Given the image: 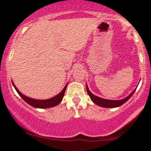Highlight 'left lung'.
Segmentation results:
<instances>
[{
    "instance_id": "left-lung-1",
    "label": "left lung",
    "mask_w": 151,
    "mask_h": 151,
    "mask_svg": "<svg viewBox=\"0 0 151 151\" xmlns=\"http://www.w3.org/2000/svg\"><path fill=\"white\" fill-rule=\"evenodd\" d=\"M136 90H133V91L132 92V93H130V94L127 97H126V98L124 99L117 100V101H116V100L104 99L99 98V97H98V96H94V95H93V93H91V92L89 90L88 87H87V93H88L89 96L90 97V99H91L92 101H93L95 104H97V105L100 106V107H107V108H113V107H119V106L122 105L123 104H124V103H125L127 100H129V99H130V97L133 96V93H134L135 91H136Z\"/></svg>"
}]
</instances>
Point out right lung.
I'll return each instance as SVG.
<instances>
[{"instance_id":"obj_1","label":"right lung","mask_w":151,"mask_h":151,"mask_svg":"<svg viewBox=\"0 0 151 151\" xmlns=\"http://www.w3.org/2000/svg\"><path fill=\"white\" fill-rule=\"evenodd\" d=\"M12 84H13L14 87L16 90V91L18 92V94L20 95L21 98L27 103L29 105L32 106L34 107H37V108H50V107H55V106L58 105L61 101H62V99L64 96V93H65L66 88H67V85L64 87V88L63 89L62 91L58 94L57 96H54L52 98L50 99H47V100H35V99H30L29 97H27L24 95H23L18 89L16 88V87L15 86V84H13L12 82Z\"/></svg>"}]
</instances>
